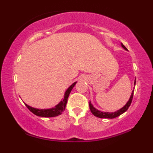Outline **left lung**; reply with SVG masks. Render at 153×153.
I'll return each mask as SVG.
<instances>
[{"label":"left lung","instance_id":"8db88e82","mask_svg":"<svg viewBox=\"0 0 153 153\" xmlns=\"http://www.w3.org/2000/svg\"><path fill=\"white\" fill-rule=\"evenodd\" d=\"M122 47L124 48L125 49H127V48L125 47L124 45L122 44ZM136 84V79H135V81H134V85ZM133 95H134V91H132V93H131V97L129 98V101L127 102V103L125 104V106H123L122 108H120V109H119L118 111H117L116 112H114V113H108V112H102L100 111H98L92 105L91 102L89 103V106H90V109H91V111L92 112V114H93L94 116L97 117V118H116V117H118L119 116H120L121 114H123V113L126 111L128 109V108L129 107V106H130V104L131 103V101H132V99H133Z\"/></svg>","mask_w":153,"mask_h":153}]
</instances>
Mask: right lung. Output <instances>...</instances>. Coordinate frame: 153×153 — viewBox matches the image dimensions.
Listing matches in <instances>:
<instances>
[{"label": "right lung", "instance_id": "obj_1", "mask_svg": "<svg viewBox=\"0 0 153 153\" xmlns=\"http://www.w3.org/2000/svg\"><path fill=\"white\" fill-rule=\"evenodd\" d=\"M76 82L73 83L72 85H71L70 87L68 88V89L67 90L65 93L64 98L62 100V101L60 102L57 106H56L54 108H50V109H37V108H35L31 107L27 105L26 104H25V105L26 106V107L33 114L36 115L37 116H41V117H55L57 116L58 115H60L62 114V112L65 109V106L67 102H68V98L69 97L71 91H72L73 87L74 86Z\"/></svg>", "mask_w": 153, "mask_h": 153}]
</instances>
